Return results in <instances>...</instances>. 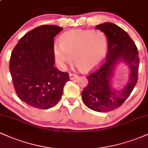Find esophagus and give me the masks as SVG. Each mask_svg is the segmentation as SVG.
Masks as SVG:
<instances>
[{
  "label": "esophagus",
  "instance_id": "esophagus-1",
  "mask_svg": "<svg viewBox=\"0 0 148 148\" xmlns=\"http://www.w3.org/2000/svg\"><path fill=\"white\" fill-rule=\"evenodd\" d=\"M77 78H78V76L76 75V74H72V73H70V74H69V79L71 80H74L75 79H77Z\"/></svg>",
  "mask_w": 148,
  "mask_h": 148
}]
</instances>
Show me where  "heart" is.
I'll use <instances>...</instances> for the list:
<instances>
[{"mask_svg": "<svg viewBox=\"0 0 148 148\" xmlns=\"http://www.w3.org/2000/svg\"><path fill=\"white\" fill-rule=\"evenodd\" d=\"M107 48L105 34L99 30H72L60 37V42H54L53 51L58 64L64 67L74 62L79 68L90 70L101 62Z\"/></svg>", "mask_w": 148, "mask_h": 148, "instance_id": "1", "label": "heart"}]
</instances>
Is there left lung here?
Here are the masks:
<instances>
[{"instance_id":"8db88e82","label":"left lung","mask_w":148,"mask_h":148,"mask_svg":"<svg viewBox=\"0 0 148 148\" xmlns=\"http://www.w3.org/2000/svg\"><path fill=\"white\" fill-rule=\"evenodd\" d=\"M108 39V51L105 61L87 76L88 84L81 92L83 101L88 108L97 112L116 109L125 102L138 81V51L134 42L126 31L112 23L96 25ZM124 60L129 64L131 74L128 84L119 91L112 90L111 76L115 64Z\"/></svg>"}]
</instances>
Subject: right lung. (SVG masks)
I'll list each match as a JSON object with an SVG mask.
<instances>
[{"label": "right lung", "mask_w": 148, "mask_h": 148, "mask_svg": "<svg viewBox=\"0 0 148 148\" xmlns=\"http://www.w3.org/2000/svg\"><path fill=\"white\" fill-rule=\"evenodd\" d=\"M62 30L54 25L37 27L23 35L12 52L10 71L15 92L34 108L56 106L69 80L68 73L53 67L54 37Z\"/></svg>", "instance_id": "right-lung-1"}]
</instances>
